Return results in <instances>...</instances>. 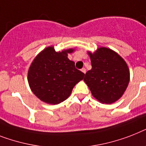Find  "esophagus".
<instances>
[{"label": "esophagus", "mask_w": 146, "mask_h": 146, "mask_svg": "<svg viewBox=\"0 0 146 146\" xmlns=\"http://www.w3.org/2000/svg\"><path fill=\"white\" fill-rule=\"evenodd\" d=\"M81 71L85 74V73H86V69H85V68H82V69L81 70Z\"/></svg>", "instance_id": "obj_1"}]
</instances>
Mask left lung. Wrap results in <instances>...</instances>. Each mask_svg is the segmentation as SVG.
<instances>
[{
	"label": "left lung",
	"instance_id": "left-lung-1",
	"mask_svg": "<svg viewBox=\"0 0 146 146\" xmlns=\"http://www.w3.org/2000/svg\"><path fill=\"white\" fill-rule=\"evenodd\" d=\"M88 53L92 68L85 73L84 81L98 101L115 103L121 98L130 81L127 63L118 53L106 47Z\"/></svg>",
	"mask_w": 146,
	"mask_h": 146
}]
</instances>
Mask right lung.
<instances>
[{
	"instance_id": "right-lung-1",
	"label": "right lung",
	"mask_w": 146,
	"mask_h": 146,
	"mask_svg": "<svg viewBox=\"0 0 146 146\" xmlns=\"http://www.w3.org/2000/svg\"><path fill=\"white\" fill-rule=\"evenodd\" d=\"M73 48L55 52L48 46L40 52L31 63L28 81L32 92L42 102L58 104L70 95L73 87L82 80L85 73L77 70L68 58Z\"/></svg>"
}]
</instances>
